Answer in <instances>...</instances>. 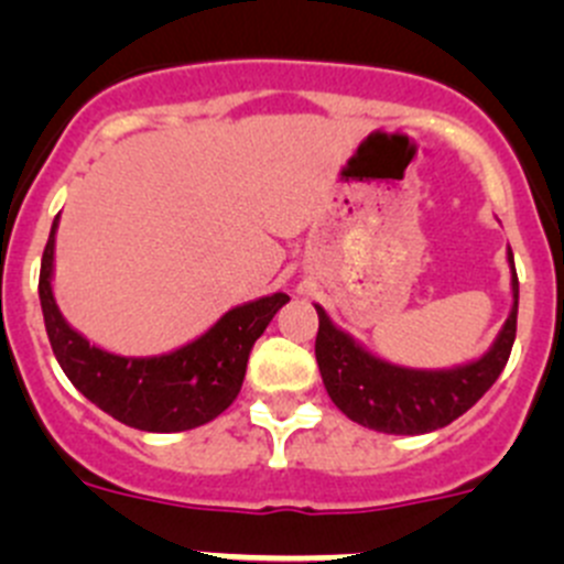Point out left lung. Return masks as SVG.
Masks as SVG:
<instances>
[{
  "mask_svg": "<svg viewBox=\"0 0 564 564\" xmlns=\"http://www.w3.org/2000/svg\"><path fill=\"white\" fill-rule=\"evenodd\" d=\"M510 292L513 305L502 329L469 362L453 368H406L373 355L346 329H340L322 305L318 314L316 362L322 382L335 406L355 423L382 434L417 436L445 429L475 406L508 366L516 340L519 316V275H516L513 250L508 248Z\"/></svg>",
  "mask_w": 564,
  "mask_h": 564,
  "instance_id": "8db88e82",
  "label": "left lung"
}]
</instances>
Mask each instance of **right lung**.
<instances>
[{"label":"right lung","instance_id":"1","mask_svg":"<svg viewBox=\"0 0 564 564\" xmlns=\"http://www.w3.org/2000/svg\"><path fill=\"white\" fill-rule=\"evenodd\" d=\"M56 229L59 215L45 242L37 292L51 349L76 390L119 423L150 434L198 429L226 412L240 395L256 338L289 303V294L275 292L235 305L207 333L163 355H113L89 344L56 305L51 286Z\"/></svg>","mask_w":564,"mask_h":564}]
</instances>
